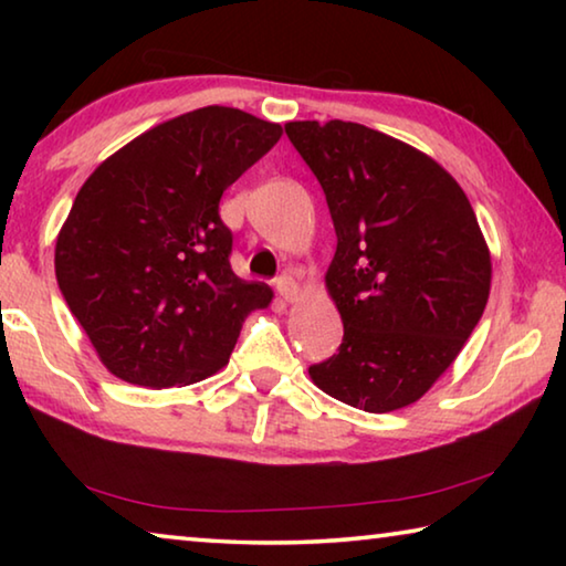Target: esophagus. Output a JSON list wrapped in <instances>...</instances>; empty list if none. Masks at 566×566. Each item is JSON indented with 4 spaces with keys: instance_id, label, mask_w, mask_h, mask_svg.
Segmentation results:
<instances>
[{
    "instance_id": "obj_1",
    "label": "esophagus",
    "mask_w": 566,
    "mask_h": 566,
    "mask_svg": "<svg viewBox=\"0 0 566 566\" xmlns=\"http://www.w3.org/2000/svg\"><path fill=\"white\" fill-rule=\"evenodd\" d=\"M274 286H276V292H280V296L284 302H292L294 296H296V292H300V286H296V282L292 280L290 274H282L280 280L274 282Z\"/></svg>"
}]
</instances>
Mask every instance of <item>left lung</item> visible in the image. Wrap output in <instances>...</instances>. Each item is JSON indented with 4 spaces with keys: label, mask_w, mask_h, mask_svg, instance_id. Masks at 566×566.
Returning <instances> with one entry per match:
<instances>
[{
    "label": "left lung",
    "mask_w": 566,
    "mask_h": 566,
    "mask_svg": "<svg viewBox=\"0 0 566 566\" xmlns=\"http://www.w3.org/2000/svg\"><path fill=\"white\" fill-rule=\"evenodd\" d=\"M284 132L337 232L324 280L344 337L310 377L371 415L407 407L457 359L490 300L474 209L432 157L364 124L290 122Z\"/></svg>",
    "instance_id": "obj_1"
}]
</instances>
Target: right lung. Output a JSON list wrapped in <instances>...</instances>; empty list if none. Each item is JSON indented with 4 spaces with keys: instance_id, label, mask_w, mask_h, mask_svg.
Instances as JSON below:
<instances>
[{
    "instance_id": "1",
    "label": "right lung",
    "mask_w": 566,
    "mask_h": 566,
    "mask_svg": "<svg viewBox=\"0 0 566 566\" xmlns=\"http://www.w3.org/2000/svg\"><path fill=\"white\" fill-rule=\"evenodd\" d=\"M282 137L280 124L202 107L139 134L92 171L54 249L66 306L114 377L187 387L229 361L262 282L232 272L224 189Z\"/></svg>"
}]
</instances>
